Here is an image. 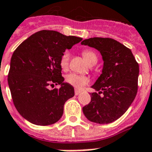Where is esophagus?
I'll use <instances>...</instances> for the list:
<instances>
[{
    "mask_svg": "<svg viewBox=\"0 0 152 152\" xmlns=\"http://www.w3.org/2000/svg\"><path fill=\"white\" fill-rule=\"evenodd\" d=\"M80 90H77V89H76V90H75V95H80Z\"/></svg>",
    "mask_w": 152,
    "mask_h": 152,
    "instance_id": "1",
    "label": "esophagus"
}]
</instances>
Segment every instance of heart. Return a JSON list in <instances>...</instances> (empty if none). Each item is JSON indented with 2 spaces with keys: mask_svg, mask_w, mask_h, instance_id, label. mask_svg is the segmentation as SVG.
Returning a JSON list of instances; mask_svg holds the SVG:
<instances>
[{
  "mask_svg": "<svg viewBox=\"0 0 152 152\" xmlns=\"http://www.w3.org/2000/svg\"><path fill=\"white\" fill-rule=\"evenodd\" d=\"M84 59L88 61V64L92 63L93 61H97V55L93 50H84L82 52ZM69 61H70V53L69 51L65 50L62 53L61 59H60V64L62 69H67L69 67ZM67 83L71 84L76 88H82L83 87L89 83V78L88 76L83 75H79L76 73H70L66 76Z\"/></svg>",
  "mask_w": 152,
  "mask_h": 152,
  "instance_id": "1",
  "label": "heart"
}]
</instances>
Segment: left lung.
<instances>
[{"mask_svg":"<svg viewBox=\"0 0 152 152\" xmlns=\"http://www.w3.org/2000/svg\"><path fill=\"white\" fill-rule=\"evenodd\" d=\"M81 44L96 49L103 60L102 74L91 86L99 93H91L83 113L92 122H113L126 112L137 95L139 64L131 50L113 39L95 37Z\"/></svg>","mask_w":152,"mask_h":152,"instance_id":"obj_1","label":"left lung"}]
</instances>
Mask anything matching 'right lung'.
Masks as SVG:
<instances>
[{
    "label": "right lung",
    "instance_id": "1",
    "mask_svg": "<svg viewBox=\"0 0 152 152\" xmlns=\"http://www.w3.org/2000/svg\"><path fill=\"white\" fill-rule=\"evenodd\" d=\"M82 38L42 30L23 41L14 51L8 83L13 103L23 118L37 125L54 124L64 105L73 97V87L64 83L60 59L66 49ZM61 85L53 90L48 86Z\"/></svg>",
    "mask_w": 152,
    "mask_h": 152
}]
</instances>
